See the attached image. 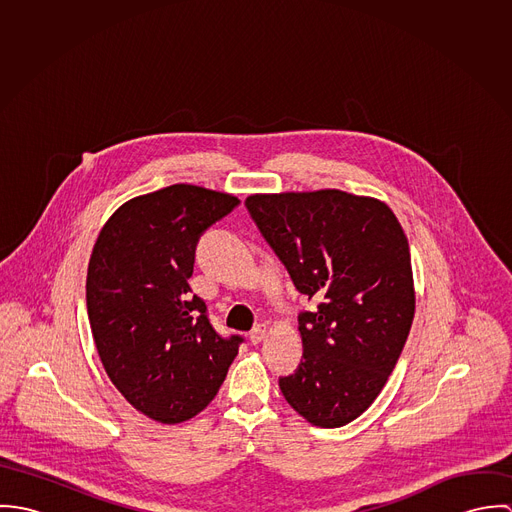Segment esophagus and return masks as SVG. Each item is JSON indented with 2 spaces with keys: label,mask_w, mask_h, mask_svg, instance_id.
Listing matches in <instances>:
<instances>
[{
  "label": "esophagus",
  "mask_w": 512,
  "mask_h": 512,
  "mask_svg": "<svg viewBox=\"0 0 512 512\" xmlns=\"http://www.w3.org/2000/svg\"><path fill=\"white\" fill-rule=\"evenodd\" d=\"M266 335H268V327H266L264 323H260V325H256V327L250 331V341L256 345V343L264 341Z\"/></svg>",
  "instance_id": "34e87169"
}]
</instances>
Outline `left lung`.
I'll list each match as a JSON object with an SVG mask.
<instances>
[{
    "instance_id": "1",
    "label": "left lung",
    "mask_w": 512,
    "mask_h": 512,
    "mask_svg": "<svg viewBox=\"0 0 512 512\" xmlns=\"http://www.w3.org/2000/svg\"><path fill=\"white\" fill-rule=\"evenodd\" d=\"M246 209L286 266L301 311V363L280 376L288 404L309 424L341 428L384 388L414 319L408 238L382 201L339 189L250 195Z\"/></svg>"
}]
</instances>
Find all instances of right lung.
Returning a JSON list of instances; mask_svg holds the SVG:
<instances>
[{"label": "right lung", "instance_id": "1", "mask_svg": "<svg viewBox=\"0 0 512 512\" xmlns=\"http://www.w3.org/2000/svg\"><path fill=\"white\" fill-rule=\"evenodd\" d=\"M238 205L226 193L171 185L124 203L92 248L86 309L100 361L155 422L179 424L205 410L244 343L220 337L189 286L199 238Z\"/></svg>", "mask_w": 512, "mask_h": 512}]
</instances>
